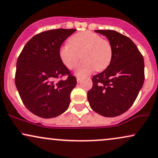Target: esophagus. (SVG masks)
Returning a JSON list of instances; mask_svg holds the SVG:
<instances>
[{"label": "esophagus", "instance_id": "obj_1", "mask_svg": "<svg viewBox=\"0 0 158 158\" xmlns=\"http://www.w3.org/2000/svg\"><path fill=\"white\" fill-rule=\"evenodd\" d=\"M82 81H83V79L81 78V77H77V83H81Z\"/></svg>", "mask_w": 158, "mask_h": 158}]
</instances>
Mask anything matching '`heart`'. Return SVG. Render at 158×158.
<instances>
[{"label":"heart","instance_id":"obj_1","mask_svg":"<svg viewBox=\"0 0 158 158\" xmlns=\"http://www.w3.org/2000/svg\"><path fill=\"white\" fill-rule=\"evenodd\" d=\"M59 57L68 69H73L80 58L83 61L75 70L76 75L85 77L95 69L103 71L110 65L113 58L112 46L108 40L89 31L74 34L59 49Z\"/></svg>","mask_w":158,"mask_h":158}]
</instances>
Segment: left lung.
<instances>
[{
    "instance_id": "8db88e82",
    "label": "left lung",
    "mask_w": 158,
    "mask_h": 158,
    "mask_svg": "<svg viewBox=\"0 0 158 158\" xmlns=\"http://www.w3.org/2000/svg\"><path fill=\"white\" fill-rule=\"evenodd\" d=\"M106 36L112 46L110 65L92 78L87 93L91 109L106 117H114L129 109L144 81V61L129 37L112 30H95Z\"/></svg>"
}]
</instances>
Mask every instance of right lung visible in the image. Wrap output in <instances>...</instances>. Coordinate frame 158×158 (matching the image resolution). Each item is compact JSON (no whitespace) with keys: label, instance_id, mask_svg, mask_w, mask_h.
<instances>
[{"label":"right lung","instance_id":"right-lung-1","mask_svg":"<svg viewBox=\"0 0 158 158\" xmlns=\"http://www.w3.org/2000/svg\"><path fill=\"white\" fill-rule=\"evenodd\" d=\"M75 31L59 28L40 33L25 44L17 59V91L25 107L40 117H56L69 108L77 80L62 63L58 52ZM66 74L65 81H57Z\"/></svg>","mask_w":158,"mask_h":158}]
</instances>
